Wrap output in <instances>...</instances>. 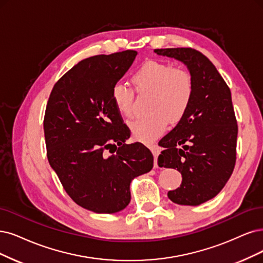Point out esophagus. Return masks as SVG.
<instances>
[{
	"label": "esophagus",
	"instance_id": "esophagus-1",
	"mask_svg": "<svg viewBox=\"0 0 263 263\" xmlns=\"http://www.w3.org/2000/svg\"><path fill=\"white\" fill-rule=\"evenodd\" d=\"M149 148H151V151H152V153H153V155H154V158H155V160H154V167L157 168V167H158L157 158H158V155H159L160 151H159V148L156 146V145H152V146H151Z\"/></svg>",
	"mask_w": 263,
	"mask_h": 263
}]
</instances>
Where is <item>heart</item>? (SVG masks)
<instances>
[{"instance_id": "obj_1", "label": "heart", "mask_w": 263, "mask_h": 263, "mask_svg": "<svg viewBox=\"0 0 263 263\" xmlns=\"http://www.w3.org/2000/svg\"><path fill=\"white\" fill-rule=\"evenodd\" d=\"M132 80L138 91L152 93L151 115L130 123L134 139L149 142L167 130L169 120L178 122L185 115L194 93V79L189 70L168 63L148 61L134 72ZM111 100L120 115L133 116L131 87L117 82L111 89Z\"/></svg>"}]
</instances>
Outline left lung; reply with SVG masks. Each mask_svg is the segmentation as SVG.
Segmentation results:
<instances>
[{
    "label": "left lung",
    "mask_w": 263,
    "mask_h": 263,
    "mask_svg": "<svg viewBox=\"0 0 263 263\" xmlns=\"http://www.w3.org/2000/svg\"><path fill=\"white\" fill-rule=\"evenodd\" d=\"M158 55L186 65L194 79L189 108L160 140L158 166L182 174L180 187L168 192L178 205L198 206L221 192L234 170L237 122L231 91L208 58L191 47L157 48Z\"/></svg>",
    "instance_id": "left-lung-1"
}]
</instances>
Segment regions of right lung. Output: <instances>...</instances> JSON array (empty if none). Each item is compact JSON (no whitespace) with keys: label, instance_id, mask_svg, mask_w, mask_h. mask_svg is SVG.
<instances>
[{"label":"right lung","instance_id":"obj_1","mask_svg":"<svg viewBox=\"0 0 263 263\" xmlns=\"http://www.w3.org/2000/svg\"><path fill=\"white\" fill-rule=\"evenodd\" d=\"M137 55L128 50L85 58L55 83L46 105L48 162L77 205L96 213L124 209L132 180L154 166L146 146L125 144L130 132L111 100L112 86Z\"/></svg>","mask_w":263,"mask_h":263}]
</instances>
